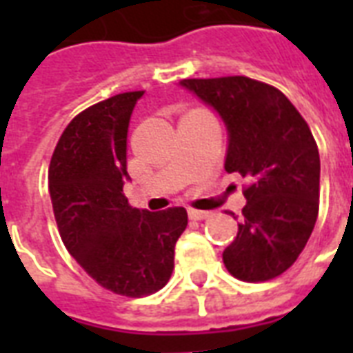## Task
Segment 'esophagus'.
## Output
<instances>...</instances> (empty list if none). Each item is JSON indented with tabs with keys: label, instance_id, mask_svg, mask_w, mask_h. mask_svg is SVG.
Listing matches in <instances>:
<instances>
[{
	"label": "esophagus",
	"instance_id": "34e87169",
	"mask_svg": "<svg viewBox=\"0 0 353 353\" xmlns=\"http://www.w3.org/2000/svg\"><path fill=\"white\" fill-rule=\"evenodd\" d=\"M210 212L207 210H196V209H188V218L190 220H205V218H209Z\"/></svg>",
	"mask_w": 353,
	"mask_h": 353
}]
</instances>
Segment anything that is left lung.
<instances>
[{"label": "left lung", "instance_id": "1", "mask_svg": "<svg viewBox=\"0 0 353 353\" xmlns=\"http://www.w3.org/2000/svg\"><path fill=\"white\" fill-rule=\"evenodd\" d=\"M181 88L225 124V170L249 179L223 263L236 279L263 282L293 265L319 214L321 159L310 126L276 88L247 77L187 79Z\"/></svg>", "mask_w": 353, "mask_h": 353}]
</instances>
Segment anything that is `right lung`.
Wrapping results in <instances>:
<instances>
[{"instance_id": "right-lung-1", "label": "right lung", "mask_w": 353, "mask_h": 353, "mask_svg": "<svg viewBox=\"0 0 353 353\" xmlns=\"http://www.w3.org/2000/svg\"><path fill=\"white\" fill-rule=\"evenodd\" d=\"M143 91L121 93L69 122L49 165V194L69 254L102 288L126 296L159 291L174 271V247L187 229L183 207L132 209L126 139Z\"/></svg>"}]
</instances>
